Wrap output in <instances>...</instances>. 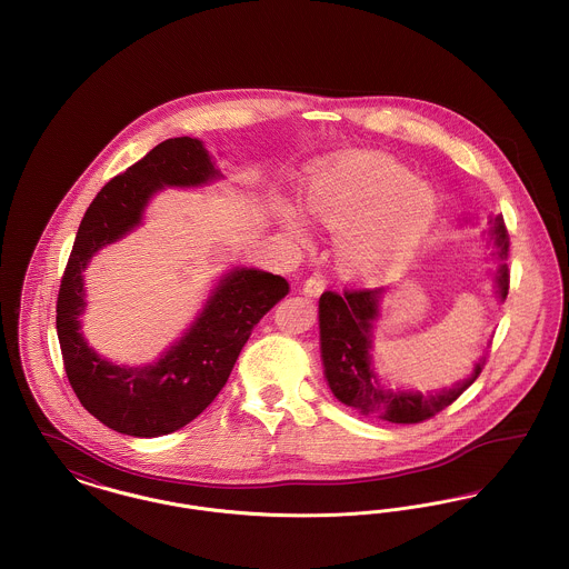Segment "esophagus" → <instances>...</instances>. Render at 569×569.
Wrapping results in <instances>:
<instances>
[{"mask_svg": "<svg viewBox=\"0 0 569 569\" xmlns=\"http://www.w3.org/2000/svg\"><path fill=\"white\" fill-rule=\"evenodd\" d=\"M326 281L322 274H313L302 283V295L309 298H318L325 292Z\"/></svg>", "mask_w": 569, "mask_h": 569, "instance_id": "34e87169", "label": "esophagus"}]
</instances>
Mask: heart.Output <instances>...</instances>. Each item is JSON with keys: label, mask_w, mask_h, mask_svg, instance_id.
<instances>
[{"label": "heart", "mask_w": 569, "mask_h": 569, "mask_svg": "<svg viewBox=\"0 0 569 569\" xmlns=\"http://www.w3.org/2000/svg\"><path fill=\"white\" fill-rule=\"evenodd\" d=\"M305 213L342 232L341 262L362 277L399 271L429 237L437 219L435 191L406 166L371 153L320 163L307 179ZM281 223L300 243L309 239L297 207L281 209Z\"/></svg>", "instance_id": "1"}]
</instances>
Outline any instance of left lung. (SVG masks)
Wrapping results in <instances>:
<instances>
[{"mask_svg":"<svg viewBox=\"0 0 569 569\" xmlns=\"http://www.w3.org/2000/svg\"><path fill=\"white\" fill-rule=\"evenodd\" d=\"M488 234L495 243L497 269L492 272L495 292L503 302L510 288L508 249L510 239L503 223V216L488 219ZM386 288L376 290H346L341 295L325 292L320 297V352L325 365V378L332 395L343 403L395 425H416L435 416L437 411L455 403L460 395L478 379L488 348L473 365L469 378L460 379L452 386L439 390H413V388H390L379 378L373 367V339L381 318V300Z\"/></svg>","mask_w":569,"mask_h":569,"instance_id":"left-lung-1","label":"left lung"}]
</instances>
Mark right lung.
<instances>
[{"label": "right lung", "instance_id": "add662e5", "mask_svg": "<svg viewBox=\"0 0 569 569\" xmlns=\"http://www.w3.org/2000/svg\"><path fill=\"white\" fill-rule=\"evenodd\" d=\"M223 179L202 140L181 136L153 147L110 179L82 217L57 298V337L66 376L82 407L112 431L162 437L213 403L253 326L290 292L283 277L232 267L217 279L190 328L153 362L114 365L82 337L84 277L91 258L138 226L166 188H204Z\"/></svg>", "mask_w": 569, "mask_h": 569}]
</instances>
